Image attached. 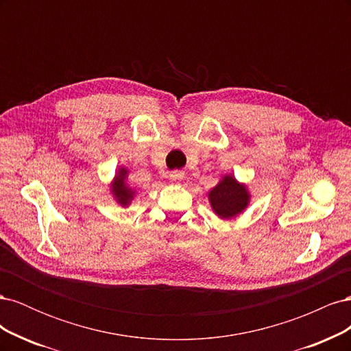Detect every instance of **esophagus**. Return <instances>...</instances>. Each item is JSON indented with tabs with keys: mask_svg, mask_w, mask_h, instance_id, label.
Instances as JSON below:
<instances>
[{
	"mask_svg": "<svg viewBox=\"0 0 351 351\" xmlns=\"http://www.w3.org/2000/svg\"><path fill=\"white\" fill-rule=\"evenodd\" d=\"M183 178H184V174L182 171H173L169 174V180H171L173 184H180L183 182Z\"/></svg>",
	"mask_w": 351,
	"mask_h": 351,
	"instance_id": "1",
	"label": "esophagus"
}]
</instances>
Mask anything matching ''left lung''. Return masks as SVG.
Returning <instances> with one entry per match:
<instances>
[{
	"mask_svg": "<svg viewBox=\"0 0 351 351\" xmlns=\"http://www.w3.org/2000/svg\"><path fill=\"white\" fill-rule=\"evenodd\" d=\"M250 197L249 187L232 174H226L208 192L209 205L221 219H234L241 215L247 209Z\"/></svg>",
	"mask_w": 351,
	"mask_h": 351,
	"instance_id": "left-lung-1",
	"label": "left lung"
}]
</instances>
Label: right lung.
Returning a JSON list of instances; mask_svg holds the SVG:
<instances>
[{"mask_svg": "<svg viewBox=\"0 0 351 351\" xmlns=\"http://www.w3.org/2000/svg\"><path fill=\"white\" fill-rule=\"evenodd\" d=\"M127 180H129V169L124 165H120L110 184V193L112 195V199L123 208L130 206L134 196L137 195L136 189H133Z\"/></svg>", "mask_w": 351, "mask_h": 351, "instance_id": "1", "label": "right lung"}]
</instances>
